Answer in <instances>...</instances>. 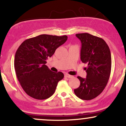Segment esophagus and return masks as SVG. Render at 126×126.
Listing matches in <instances>:
<instances>
[{"label": "esophagus", "instance_id": "obj_1", "mask_svg": "<svg viewBox=\"0 0 126 126\" xmlns=\"http://www.w3.org/2000/svg\"><path fill=\"white\" fill-rule=\"evenodd\" d=\"M64 77L66 78H71L73 77V76H72V75H70L67 74V73H66V74L64 75Z\"/></svg>", "mask_w": 126, "mask_h": 126}]
</instances>
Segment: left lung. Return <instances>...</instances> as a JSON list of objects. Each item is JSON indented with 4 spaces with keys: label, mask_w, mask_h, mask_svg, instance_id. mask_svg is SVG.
I'll return each instance as SVG.
<instances>
[{
    "label": "left lung",
    "mask_w": 126,
    "mask_h": 126,
    "mask_svg": "<svg viewBox=\"0 0 126 126\" xmlns=\"http://www.w3.org/2000/svg\"><path fill=\"white\" fill-rule=\"evenodd\" d=\"M82 44L80 59L87 63L86 78L78 76L80 86L74 89L75 95L83 100H91L103 91L109 80L111 56L109 47L102 38L88 33L76 34Z\"/></svg>",
    "instance_id": "1"
}]
</instances>
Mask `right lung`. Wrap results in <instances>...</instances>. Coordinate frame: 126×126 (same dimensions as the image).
Wrapping results in <instances>:
<instances>
[{"label":"right lung","instance_id":"right-lung-1","mask_svg":"<svg viewBox=\"0 0 126 126\" xmlns=\"http://www.w3.org/2000/svg\"><path fill=\"white\" fill-rule=\"evenodd\" d=\"M67 37L42 34L27 39L15 53L14 67L19 82L27 95L37 99L50 98L64 78L61 72L51 71L47 59L63 44Z\"/></svg>","mask_w":126,"mask_h":126}]
</instances>
